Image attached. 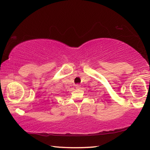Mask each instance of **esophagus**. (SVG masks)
Masks as SVG:
<instances>
[{
  "label": "esophagus",
  "mask_w": 150,
  "mask_h": 150,
  "mask_svg": "<svg viewBox=\"0 0 150 150\" xmlns=\"http://www.w3.org/2000/svg\"><path fill=\"white\" fill-rule=\"evenodd\" d=\"M75 86H76V89H80L81 88V85H80V84H76Z\"/></svg>",
  "instance_id": "1"
}]
</instances>
